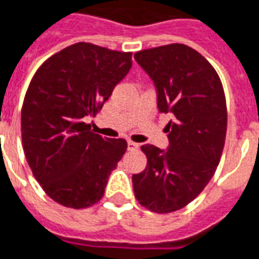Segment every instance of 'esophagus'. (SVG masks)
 Here are the masks:
<instances>
[{"label":"esophagus","instance_id":"esophagus-1","mask_svg":"<svg viewBox=\"0 0 259 259\" xmlns=\"http://www.w3.org/2000/svg\"><path fill=\"white\" fill-rule=\"evenodd\" d=\"M140 148V144H135L133 141H128V149L130 151H137Z\"/></svg>","mask_w":259,"mask_h":259}]
</instances>
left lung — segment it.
<instances>
[{
	"mask_svg": "<svg viewBox=\"0 0 259 259\" xmlns=\"http://www.w3.org/2000/svg\"><path fill=\"white\" fill-rule=\"evenodd\" d=\"M134 58L152 78L159 112L172 115L166 149L141 147L148 163L133 175L134 193L148 210L170 213L196 199L214 175L227 131L226 97L213 66L186 45H165Z\"/></svg>",
	"mask_w": 259,
	"mask_h": 259,
	"instance_id": "8db88e82",
	"label": "left lung"
}]
</instances>
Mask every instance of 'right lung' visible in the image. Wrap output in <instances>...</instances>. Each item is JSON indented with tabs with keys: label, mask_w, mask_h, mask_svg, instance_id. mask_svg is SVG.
I'll return each instance as SVG.
<instances>
[{
	"label": "right lung",
	"mask_w": 259,
	"mask_h": 259,
	"mask_svg": "<svg viewBox=\"0 0 259 259\" xmlns=\"http://www.w3.org/2000/svg\"><path fill=\"white\" fill-rule=\"evenodd\" d=\"M131 56L78 42L48 59L32 77L21 112L24 152L35 179L62 206L96 204L125 153V140L93 134L85 119L128 74Z\"/></svg>",
	"instance_id": "right-lung-1"
}]
</instances>
